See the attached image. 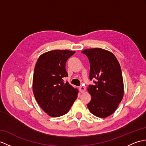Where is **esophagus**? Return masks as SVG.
<instances>
[{"mask_svg":"<svg viewBox=\"0 0 146 146\" xmlns=\"http://www.w3.org/2000/svg\"><path fill=\"white\" fill-rule=\"evenodd\" d=\"M79 90L81 93H84V92H85V88L83 86H80L79 87Z\"/></svg>","mask_w":146,"mask_h":146,"instance_id":"1","label":"esophagus"}]
</instances>
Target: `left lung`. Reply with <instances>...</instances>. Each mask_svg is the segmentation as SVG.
I'll list each match as a JSON object with an SVG mask.
<instances>
[{"label":"left lung","mask_w":146,"mask_h":146,"mask_svg":"<svg viewBox=\"0 0 146 146\" xmlns=\"http://www.w3.org/2000/svg\"><path fill=\"white\" fill-rule=\"evenodd\" d=\"M82 52L89 60L90 80L97 79L87 88L92 96L87 106L95 116L106 118L116 111L123 97L120 65L112 52L102 48L87 49Z\"/></svg>","instance_id":"1"}]
</instances>
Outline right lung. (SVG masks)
Returning <instances> with one entry per match:
<instances>
[{"instance_id": "right-lung-1", "label": "right lung", "mask_w": 146, "mask_h": 146, "mask_svg": "<svg viewBox=\"0 0 146 146\" xmlns=\"http://www.w3.org/2000/svg\"><path fill=\"white\" fill-rule=\"evenodd\" d=\"M75 52L67 49L46 52L39 57L35 65L34 96L49 116L59 117L66 114L77 97L79 91L77 88L63 80L68 76L66 62Z\"/></svg>"}]
</instances>
